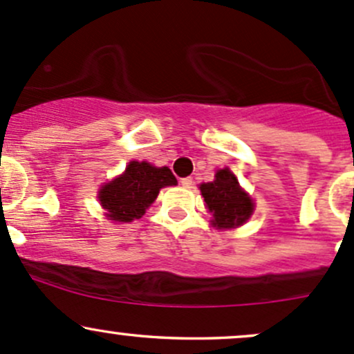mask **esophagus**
Returning <instances> with one entry per match:
<instances>
[{
	"label": "esophagus",
	"mask_w": 354,
	"mask_h": 354,
	"mask_svg": "<svg viewBox=\"0 0 354 354\" xmlns=\"http://www.w3.org/2000/svg\"><path fill=\"white\" fill-rule=\"evenodd\" d=\"M180 184H182V187L191 189L192 185H194V180H192L191 177H185V178H180Z\"/></svg>",
	"instance_id": "34e87169"
}]
</instances>
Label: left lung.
I'll return each mask as SVG.
<instances>
[{
	"instance_id": "8db88e82",
	"label": "left lung",
	"mask_w": 354,
	"mask_h": 354,
	"mask_svg": "<svg viewBox=\"0 0 354 354\" xmlns=\"http://www.w3.org/2000/svg\"><path fill=\"white\" fill-rule=\"evenodd\" d=\"M204 203L212 212V224L219 230L241 226L253 212V201L239 187L236 177L227 169L216 172V180L201 184Z\"/></svg>"
}]
</instances>
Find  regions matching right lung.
I'll list each match as a JSON object with an SVG mask.
<instances>
[{
  "mask_svg": "<svg viewBox=\"0 0 354 354\" xmlns=\"http://www.w3.org/2000/svg\"><path fill=\"white\" fill-rule=\"evenodd\" d=\"M177 178L167 167L147 162H130L124 174L100 191V203L106 216L118 223H131L145 214V209L157 199L165 185H176Z\"/></svg>",
  "mask_w": 354,
  "mask_h": 354,
  "instance_id": "right-lung-1",
  "label": "right lung"
}]
</instances>
